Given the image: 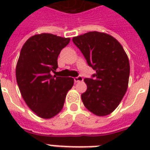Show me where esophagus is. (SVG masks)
<instances>
[{"label":"esophagus","mask_w":150,"mask_h":150,"mask_svg":"<svg viewBox=\"0 0 150 150\" xmlns=\"http://www.w3.org/2000/svg\"><path fill=\"white\" fill-rule=\"evenodd\" d=\"M74 80H75V82H82V80H83V78L79 75V76H78V77H75V79H74Z\"/></svg>","instance_id":"obj_1"}]
</instances>
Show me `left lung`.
<instances>
[{"label":"left lung","mask_w":150,"mask_h":150,"mask_svg":"<svg viewBox=\"0 0 150 150\" xmlns=\"http://www.w3.org/2000/svg\"><path fill=\"white\" fill-rule=\"evenodd\" d=\"M87 63L96 73L85 79L86 91L81 95L83 104L97 116H106L123 99L130 74L129 60L121 43L109 34L89 32L72 39Z\"/></svg>","instance_id":"obj_1"}]
</instances>
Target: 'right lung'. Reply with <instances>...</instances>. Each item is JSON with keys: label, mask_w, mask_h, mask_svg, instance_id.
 Returning <instances> with one entry per match:
<instances>
[{"label": "right lung", "mask_w": 150, "mask_h": 150, "mask_svg": "<svg viewBox=\"0 0 150 150\" xmlns=\"http://www.w3.org/2000/svg\"><path fill=\"white\" fill-rule=\"evenodd\" d=\"M69 42L70 38L54 34H37L28 39L20 52L15 71L18 86L27 106L42 118L61 111L74 85L72 78L51 75L58 67L60 52Z\"/></svg>", "instance_id": "1"}]
</instances>
